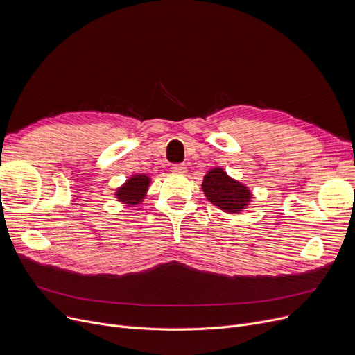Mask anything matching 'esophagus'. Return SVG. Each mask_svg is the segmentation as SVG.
Listing matches in <instances>:
<instances>
[{
	"instance_id": "34e87169",
	"label": "esophagus",
	"mask_w": 355,
	"mask_h": 355,
	"mask_svg": "<svg viewBox=\"0 0 355 355\" xmlns=\"http://www.w3.org/2000/svg\"><path fill=\"white\" fill-rule=\"evenodd\" d=\"M171 171L175 174H185L187 168H185L184 164H174V165H171Z\"/></svg>"
}]
</instances>
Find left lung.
I'll use <instances>...</instances> for the list:
<instances>
[{
	"mask_svg": "<svg viewBox=\"0 0 355 355\" xmlns=\"http://www.w3.org/2000/svg\"><path fill=\"white\" fill-rule=\"evenodd\" d=\"M201 189L211 204L229 214L240 213L252 201V193L246 185L229 177L218 166L204 175Z\"/></svg>",
	"mask_w": 355,
	"mask_h": 355,
	"instance_id": "8db88e82",
	"label": "left lung"
}]
</instances>
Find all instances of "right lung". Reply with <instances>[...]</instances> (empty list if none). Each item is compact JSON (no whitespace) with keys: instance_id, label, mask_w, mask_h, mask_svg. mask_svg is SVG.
Wrapping results in <instances>:
<instances>
[{"instance_id":"obj_1","label":"right lung","mask_w":355,"mask_h":355,"mask_svg":"<svg viewBox=\"0 0 355 355\" xmlns=\"http://www.w3.org/2000/svg\"><path fill=\"white\" fill-rule=\"evenodd\" d=\"M149 182H151V178L145 174L132 175L116 190L115 197L123 204H139L145 198Z\"/></svg>"}]
</instances>
